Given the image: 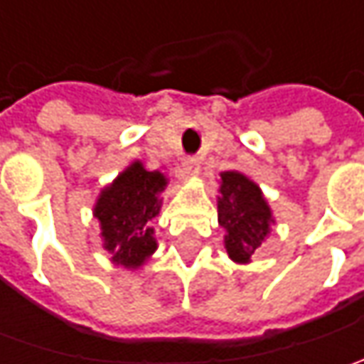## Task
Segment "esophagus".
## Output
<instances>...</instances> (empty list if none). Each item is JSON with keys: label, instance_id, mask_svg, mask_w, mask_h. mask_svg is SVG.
Segmentation results:
<instances>
[{"label": "esophagus", "instance_id": "obj_1", "mask_svg": "<svg viewBox=\"0 0 364 364\" xmlns=\"http://www.w3.org/2000/svg\"><path fill=\"white\" fill-rule=\"evenodd\" d=\"M198 172H200V166H198L196 158H186V160L182 161V166H180L182 178H194V176H198Z\"/></svg>", "mask_w": 364, "mask_h": 364}]
</instances>
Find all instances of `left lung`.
<instances>
[{
  "label": "left lung",
  "mask_w": 364,
  "mask_h": 364,
  "mask_svg": "<svg viewBox=\"0 0 364 364\" xmlns=\"http://www.w3.org/2000/svg\"><path fill=\"white\" fill-rule=\"evenodd\" d=\"M218 225L225 229V249L235 263L247 265L275 225L273 210L255 180L239 170L220 172Z\"/></svg>",
  "instance_id": "1"
}]
</instances>
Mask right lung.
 Returning <instances> with one entry per match:
<instances>
[{
	"instance_id": "obj_1",
	"label": "right lung",
	"mask_w": 364,
	"mask_h": 364,
	"mask_svg": "<svg viewBox=\"0 0 364 364\" xmlns=\"http://www.w3.org/2000/svg\"><path fill=\"white\" fill-rule=\"evenodd\" d=\"M166 186V174L147 170L144 161L133 160L101 188L92 204V217L99 220L103 249L113 265L137 272L156 253L154 225L160 217Z\"/></svg>"
}]
</instances>
